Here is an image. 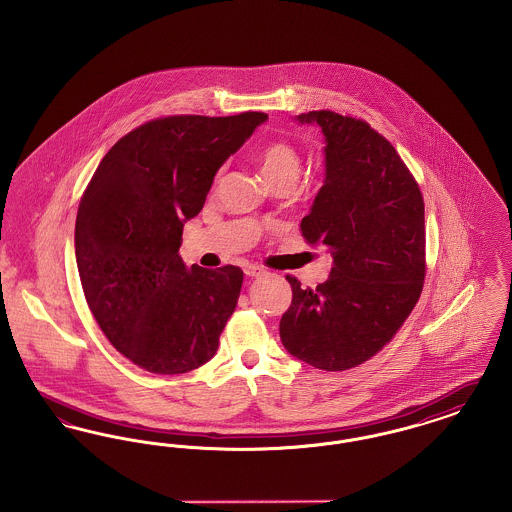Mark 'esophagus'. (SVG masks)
Here are the masks:
<instances>
[{"instance_id":"1","label":"esophagus","mask_w":512,"mask_h":512,"mask_svg":"<svg viewBox=\"0 0 512 512\" xmlns=\"http://www.w3.org/2000/svg\"><path fill=\"white\" fill-rule=\"evenodd\" d=\"M244 272L249 278H259V276H265V274H267V270L263 267H259V265H245Z\"/></svg>"}]
</instances>
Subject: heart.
Returning <instances> with one entry per match:
<instances>
[{
    "mask_svg": "<svg viewBox=\"0 0 512 512\" xmlns=\"http://www.w3.org/2000/svg\"><path fill=\"white\" fill-rule=\"evenodd\" d=\"M259 163L267 182L288 180L295 184L301 172L299 151L288 142H270L259 151Z\"/></svg>",
    "mask_w": 512,
    "mask_h": 512,
    "instance_id": "b5f03b06",
    "label": "heart"
}]
</instances>
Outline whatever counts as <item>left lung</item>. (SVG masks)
<instances>
[{
	"instance_id": "1",
	"label": "left lung",
	"mask_w": 512,
	"mask_h": 512,
	"mask_svg": "<svg viewBox=\"0 0 512 512\" xmlns=\"http://www.w3.org/2000/svg\"><path fill=\"white\" fill-rule=\"evenodd\" d=\"M324 138V184L301 220L309 245L332 253L315 290L293 276L280 320L286 351L322 370H347L376 355L401 328L424 282V201L390 142L370 124L309 111Z\"/></svg>"
}]
</instances>
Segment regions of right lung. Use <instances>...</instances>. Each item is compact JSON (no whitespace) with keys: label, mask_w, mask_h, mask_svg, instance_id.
I'll return each mask as SVG.
<instances>
[{"label":"right lung","mask_w":512,"mask_h":512,"mask_svg":"<svg viewBox=\"0 0 512 512\" xmlns=\"http://www.w3.org/2000/svg\"><path fill=\"white\" fill-rule=\"evenodd\" d=\"M267 119L247 111L146 122L107 151L80 199L74 253L88 307L147 372L182 374L219 349L244 272L188 268L178 249L215 174Z\"/></svg>","instance_id":"obj_1"}]
</instances>
